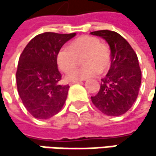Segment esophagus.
Returning <instances> with one entry per match:
<instances>
[{"label":"esophagus","instance_id":"obj_1","mask_svg":"<svg viewBox=\"0 0 156 156\" xmlns=\"http://www.w3.org/2000/svg\"><path fill=\"white\" fill-rule=\"evenodd\" d=\"M79 82H81V80H74V81H70V82H69V85H73V84L79 83Z\"/></svg>","mask_w":156,"mask_h":156}]
</instances>
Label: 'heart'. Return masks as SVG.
Masks as SVG:
<instances>
[{
  "instance_id": "b5f03b06",
  "label": "heart",
  "mask_w": 156,
  "mask_h": 156,
  "mask_svg": "<svg viewBox=\"0 0 156 156\" xmlns=\"http://www.w3.org/2000/svg\"><path fill=\"white\" fill-rule=\"evenodd\" d=\"M83 56L81 68H73L78 58ZM111 54L109 48L100 43L93 36H81L74 40L69 46L62 47L57 54V64L63 72L72 70L66 75L68 80H81L94 77L99 72H105L110 66ZM73 69V70L72 69Z\"/></svg>"
}]
</instances>
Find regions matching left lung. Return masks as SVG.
Instances as JSON below:
<instances>
[{
  "instance_id": "left-lung-1",
  "label": "left lung",
  "mask_w": 156,
  "mask_h": 156,
  "mask_svg": "<svg viewBox=\"0 0 156 156\" xmlns=\"http://www.w3.org/2000/svg\"><path fill=\"white\" fill-rule=\"evenodd\" d=\"M90 34L103 38L111 50V66L92 103L103 114L117 116L132 108L138 96L141 69L138 58L130 44L117 32L108 30Z\"/></svg>"
}]
</instances>
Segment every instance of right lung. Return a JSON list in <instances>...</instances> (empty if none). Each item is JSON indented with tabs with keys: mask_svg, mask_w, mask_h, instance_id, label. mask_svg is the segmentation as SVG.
<instances>
[{
	"mask_svg": "<svg viewBox=\"0 0 156 156\" xmlns=\"http://www.w3.org/2000/svg\"><path fill=\"white\" fill-rule=\"evenodd\" d=\"M76 33L44 32L34 37L23 49L16 72L17 88L26 109L38 119L58 114L67 99L69 86L59 85L57 54Z\"/></svg>",
	"mask_w": 156,
	"mask_h": 156,
	"instance_id": "1",
	"label": "right lung"
}]
</instances>
